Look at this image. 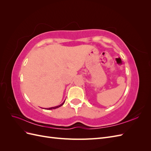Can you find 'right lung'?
Wrapping results in <instances>:
<instances>
[{
	"label": "right lung",
	"mask_w": 151,
	"mask_h": 151,
	"mask_svg": "<svg viewBox=\"0 0 151 151\" xmlns=\"http://www.w3.org/2000/svg\"><path fill=\"white\" fill-rule=\"evenodd\" d=\"M65 102V101H64ZM64 102H63V103H62L60 105H59V106H55V107H52V108H47V109H56V108H59L60 106H62V105L63 104V103H64Z\"/></svg>",
	"instance_id": "obj_1"
}]
</instances>
